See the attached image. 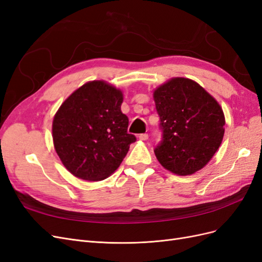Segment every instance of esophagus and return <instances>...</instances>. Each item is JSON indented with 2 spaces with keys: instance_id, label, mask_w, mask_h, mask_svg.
I'll return each mask as SVG.
<instances>
[{
  "instance_id": "34e87169",
  "label": "esophagus",
  "mask_w": 262,
  "mask_h": 262,
  "mask_svg": "<svg viewBox=\"0 0 262 262\" xmlns=\"http://www.w3.org/2000/svg\"><path fill=\"white\" fill-rule=\"evenodd\" d=\"M139 139H140V140H142V141H146V140L148 139V134H146V133H142V134H140V136H139Z\"/></svg>"
}]
</instances>
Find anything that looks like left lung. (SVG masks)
<instances>
[{
    "label": "left lung",
    "instance_id": "left-lung-1",
    "mask_svg": "<svg viewBox=\"0 0 262 262\" xmlns=\"http://www.w3.org/2000/svg\"><path fill=\"white\" fill-rule=\"evenodd\" d=\"M162 141L154 148L164 168L180 176L200 170L224 137L225 118L203 87L184 77L171 78L154 92Z\"/></svg>",
    "mask_w": 262,
    "mask_h": 262
}]
</instances>
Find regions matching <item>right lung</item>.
<instances>
[{
  "label": "right lung",
  "instance_id": "obj_1",
  "mask_svg": "<svg viewBox=\"0 0 262 262\" xmlns=\"http://www.w3.org/2000/svg\"><path fill=\"white\" fill-rule=\"evenodd\" d=\"M122 100L121 91L104 81H93L69 96L55 114V152L75 177L89 181L109 177L137 141L128 133Z\"/></svg>",
  "mask_w": 262,
  "mask_h": 262
}]
</instances>
